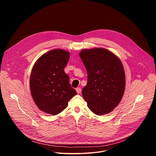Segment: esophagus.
<instances>
[{"instance_id":"34e87169","label":"esophagus","mask_w":156,"mask_h":156,"mask_svg":"<svg viewBox=\"0 0 156 156\" xmlns=\"http://www.w3.org/2000/svg\"><path fill=\"white\" fill-rule=\"evenodd\" d=\"M76 91L77 93H78V94L81 93V87H76Z\"/></svg>"}]
</instances>
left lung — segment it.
Wrapping results in <instances>:
<instances>
[{"mask_svg": "<svg viewBox=\"0 0 156 156\" xmlns=\"http://www.w3.org/2000/svg\"><path fill=\"white\" fill-rule=\"evenodd\" d=\"M80 58L87 73L82 94L96 115L110 113L121 101L125 88V76L121 60L103 48L83 49Z\"/></svg>", "mask_w": 156, "mask_h": 156, "instance_id": "8db88e82", "label": "left lung"}]
</instances>
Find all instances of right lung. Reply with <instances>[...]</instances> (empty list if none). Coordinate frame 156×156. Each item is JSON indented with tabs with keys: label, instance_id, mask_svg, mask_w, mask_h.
Returning <instances> with one entry per match:
<instances>
[{
	"label": "right lung",
	"instance_id": "right-lung-1",
	"mask_svg": "<svg viewBox=\"0 0 156 156\" xmlns=\"http://www.w3.org/2000/svg\"><path fill=\"white\" fill-rule=\"evenodd\" d=\"M70 53L54 49L43 54L34 63L30 76V90L37 107L48 114L55 115L68 106L77 93L69 83L64 68Z\"/></svg>",
	"mask_w": 156,
	"mask_h": 156
}]
</instances>
